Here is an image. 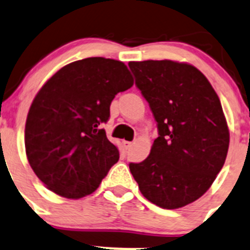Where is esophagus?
<instances>
[{"instance_id":"esophagus-1","label":"esophagus","mask_w":250,"mask_h":250,"mask_svg":"<svg viewBox=\"0 0 250 250\" xmlns=\"http://www.w3.org/2000/svg\"><path fill=\"white\" fill-rule=\"evenodd\" d=\"M123 145H124V147H125V148L129 149L130 147L132 146V142H130V141H123Z\"/></svg>"}]
</instances>
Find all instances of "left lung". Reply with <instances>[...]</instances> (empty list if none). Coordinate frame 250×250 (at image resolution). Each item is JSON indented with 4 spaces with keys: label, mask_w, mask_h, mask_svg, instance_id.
Segmentation results:
<instances>
[{
    "label": "left lung",
    "mask_w": 250,
    "mask_h": 250,
    "mask_svg": "<svg viewBox=\"0 0 250 250\" xmlns=\"http://www.w3.org/2000/svg\"><path fill=\"white\" fill-rule=\"evenodd\" d=\"M129 67L158 129L149 156L130 163V172L152 204L183 208L208 191L225 165L229 131L220 98L189 63L147 60Z\"/></svg>",
    "instance_id": "8db88e82"
}]
</instances>
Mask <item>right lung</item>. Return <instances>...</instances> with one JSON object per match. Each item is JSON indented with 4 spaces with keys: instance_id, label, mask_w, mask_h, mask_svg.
Masks as SVG:
<instances>
[{
    "instance_id": "obj_1",
    "label": "right lung",
    "mask_w": 250,
    "mask_h": 250,
    "mask_svg": "<svg viewBox=\"0 0 250 250\" xmlns=\"http://www.w3.org/2000/svg\"><path fill=\"white\" fill-rule=\"evenodd\" d=\"M134 78L121 61L88 58L63 66L35 96L25 123L28 162L47 189L67 199L92 194L119 161L102 125Z\"/></svg>"
}]
</instances>
